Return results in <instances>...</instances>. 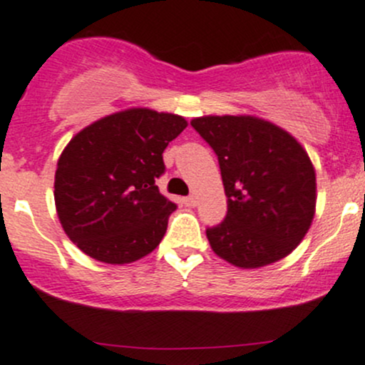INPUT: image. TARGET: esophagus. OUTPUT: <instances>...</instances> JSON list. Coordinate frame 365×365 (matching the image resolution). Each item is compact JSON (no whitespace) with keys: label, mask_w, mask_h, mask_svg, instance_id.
Instances as JSON below:
<instances>
[{"label":"esophagus","mask_w":365,"mask_h":365,"mask_svg":"<svg viewBox=\"0 0 365 365\" xmlns=\"http://www.w3.org/2000/svg\"><path fill=\"white\" fill-rule=\"evenodd\" d=\"M183 203H185V206H190V208H192V206L197 205V197L196 196H187V197H183Z\"/></svg>","instance_id":"obj_1"}]
</instances>
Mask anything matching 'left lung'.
Segmentation results:
<instances>
[{"mask_svg": "<svg viewBox=\"0 0 365 365\" xmlns=\"http://www.w3.org/2000/svg\"><path fill=\"white\" fill-rule=\"evenodd\" d=\"M190 125L215 152L227 197L226 219L206 230L212 251L238 268L267 267L295 251L316 212L314 165L300 143L251 114Z\"/></svg>", "mask_w": 365, "mask_h": 365, "instance_id": "1", "label": "left lung"}]
</instances>
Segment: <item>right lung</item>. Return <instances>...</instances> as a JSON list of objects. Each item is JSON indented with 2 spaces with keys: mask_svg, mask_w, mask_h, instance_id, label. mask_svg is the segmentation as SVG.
Returning a JSON list of instances; mask_svg holds the SVG:
<instances>
[{
  "mask_svg": "<svg viewBox=\"0 0 365 365\" xmlns=\"http://www.w3.org/2000/svg\"><path fill=\"white\" fill-rule=\"evenodd\" d=\"M183 116L130 108L77 132L58 159L54 203L67 237L109 264L138 261L160 244L176 205L159 192L165 146Z\"/></svg>",
  "mask_w": 365,
  "mask_h": 365,
  "instance_id": "right-lung-1",
  "label": "right lung"
}]
</instances>
